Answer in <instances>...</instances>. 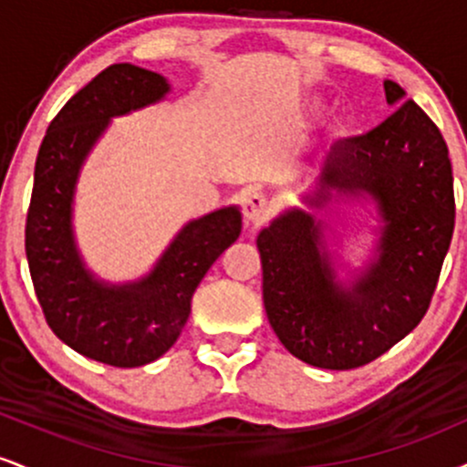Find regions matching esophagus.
<instances>
[{"instance_id": "1", "label": "esophagus", "mask_w": 467, "mask_h": 467, "mask_svg": "<svg viewBox=\"0 0 467 467\" xmlns=\"http://www.w3.org/2000/svg\"><path fill=\"white\" fill-rule=\"evenodd\" d=\"M270 215V202L261 192H250L244 200V217L248 223H264Z\"/></svg>"}]
</instances>
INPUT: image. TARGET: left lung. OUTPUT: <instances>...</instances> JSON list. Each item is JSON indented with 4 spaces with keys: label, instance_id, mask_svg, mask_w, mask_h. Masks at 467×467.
<instances>
[{
    "label": "left lung",
    "instance_id": "left-lung-1",
    "mask_svg": "<svg viewBox=\"0 0 467 467\" xmlns=\"http://www.w3.org/2000/svg\"><path fill=\"white\" fill-rule=\"evenodd\" d=\"M400 105L364 136L336 142L323 158L312 208L367 192L378 206V254L349 285L336 276L325 226L289 208L256 237L264 305L272 329L298 360L347 371L409 336L435 294L452 241L454 191L448 144L420 105L384 80Z\"/></svg>",
    "mask_w": 467,
    "mask_h": 467
}]
</instances>
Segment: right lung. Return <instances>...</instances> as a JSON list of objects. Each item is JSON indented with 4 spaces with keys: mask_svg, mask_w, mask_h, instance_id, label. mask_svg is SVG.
Returning <instances> with one entry per match:
<instances>
[{
    "mask_svg": "<svg viewBox=\"0 0 467 467\" xmlns=\"http://www.w3.org/2000/svg\"><path fill=\"white\" fill-rule=\"evenodd\" d=\"M169 89L151 69L109 66L63 105L35 164L26 256L46 323L80 356L120 368L158 360L173 347L203 275L241 233L237 206L192 219L147 276L122 285L96 278L80 259L72 230L80 166L111 118L158 103Z\"/></svg>",
    "mask_w": 467,
    "mask_h": 467,
    "instance_id": "1",
    "label": "right lung"
}]
</instances>
